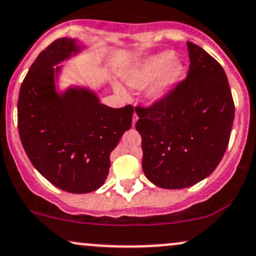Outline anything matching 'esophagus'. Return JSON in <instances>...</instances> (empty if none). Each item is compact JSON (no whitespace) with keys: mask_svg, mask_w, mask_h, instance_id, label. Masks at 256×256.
<instances>
[{"mask_svg":"<svg viewBox=\"0 0 256 256\" xmlns=\"http://www.w3.org/2000/svg\"><path fill=\"white\" fill-rule=\"evenodd\" d=\"M137 119H138V116H137L136 113H134V118H132V126H134V124H136Z\"/></svg>","mask_w":256,"mask_h":256,"instance_id":"1","label":"esophagus"}]
</instances>
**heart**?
<instances>
[{
	"mask_svg": "<svg viewBox=\"0 0 256 256\" xmlns=\"http://www.w3.org/2000/svg\"><path fill=\"white\" fill-rule=\"evenodd\" d=\"M184 64L181 60H176L175 52L162 50L146 58L126 76L125 80L131 88L138 90L156 78L148 90L147 98L150 102H156L169 94L184 75ZM116 91L122 96H125V92L120 87H118Z\"/></svg>",
	"mask_w": 256,
	"mask_h": 256,
	"instance_id": "b5f03b06",
	"label": "heart"
}]
</instances>
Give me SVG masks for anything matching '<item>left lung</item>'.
<instances>
[{
  "instance_id": "8db88e82",
  "label": "left lung",
  "mask_w": 256,
  "mask_h": 256,
  "mask_svg": "<svg viewBox=\"0 0 256 256\" xmlns=\"http://www.w3.org/2000/svg\"><path fill=\"white\" fill-rule=\"evenodd\" d=\"M190 69L162 100L134 108L142 137V169L158 187L198 184L222 159L234 120L224 70L202 47L187 42Z\"/></svg>"
}]
</instances>
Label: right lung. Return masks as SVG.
I'll use <instances>...</instances> for the list:
<instances>
[{"instance_id":"add662e5","label":"right lung","mask_w":256,"mask_h":256,"mask_svg":"<svg viewBox=\"0 0 256 256\" xmlns=\"http://www.w3.org/2000/svg\"><path fill=\"white\" fill-rule=\"evenodd\" d=\"M78 48L72 38L53 41L30 66L18 98V131L36 170L69 193H88L104 184L112 150L130 130L134 106L110 108L94 92L69 88L58 96L56 64Z\"/></svg>"}]
</instances>
